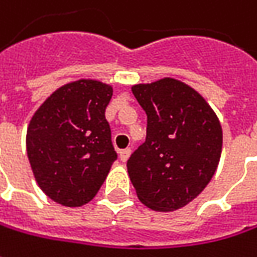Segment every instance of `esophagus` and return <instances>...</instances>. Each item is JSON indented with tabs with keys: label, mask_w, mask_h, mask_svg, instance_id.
I'll return each instance as SVG.
<instances>
[{
	"label": "esophagus",
	"mask_w": 257,
	"mask_h": 257,
	"mask_svg": "<svg viewBox=\"0 0 257 257\" xmlns=\"http://www.w3.org/2000/svg\"><path fill=\"white\" fill-rule=\"evenodd\" d=\"M131 148H125V150H122L120 152H119V157H120V160L122 161L125 162V161H128V158L131 157Z\"/></svg>",
	"instance_id": "esophagus-1"
}]
</instances>
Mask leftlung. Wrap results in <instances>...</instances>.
<instances>
[{"instance_id": "obj_1", "label": "left lung", "mask_w": 257, "mask_h": 257, "mask_svg": "<svg viewBox=\"0 0 257 257\" xmlns=\"http://www.w3.org/2000/svg\"><path fill=\"white\" fill-rule=\"evenodd\" d=\"M145 110L147 140L128 160L137 195L155 211H174L200 194L217 170L223 131L193 87L164 77L132 86Z\"/></svg>"}]
</instances>
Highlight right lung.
Segmentation results:
<instances>
[{"instance_id":"1","label":"right lung","mask_w":257,"mask_h":257,"mask_svg":"<svg viewBox=\"0 0 257 257\" xmlns=\"http://www.w3.org/2000/svg\"><path fill=\"white\" fill-rule=\"evenodd\" d=\"M112 86L80 79L53 92L27 128V155L41 191L66 207L89 203L117 158L105 109Z\"/></svg>"}]
</instances>
